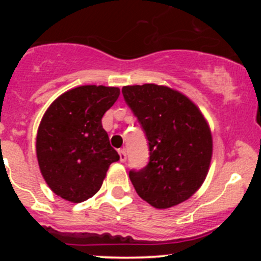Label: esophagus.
Wrapping results in <instances>:
<instances>
[{"instance_id": "34e87169", "label": "esophagus", "mask_w": 261, "mask_h": 261, "mask_svg": "<svg viewBox=\"0 0 261 261\" xmlns=\"http://www.w3.org/2000/svg\"><path fill=\"white\" fill-rule=\"evenodd\" d=\"M119 155H120V161L124 163V162L126 161V152H125L124 148L119 149Z\"/></svg>"}]
</instances>
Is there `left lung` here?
Masks as SVG:
<instances>
[{"instance_id":"obj_1","label":"left lung","mask_w":261,"mask_h":261,"mask_svg":"<svg viewBox=\"0 0 261 261\" xmlns=\"http://www.w3.org/2000/svg\"><path fill=\"white\" fill-rule=\"evenodd\" d=\"M121 92L148 140V164L128 173L135 190L155 208L185 201L205 181L211 163L205 116L187 95L167 86H125Z\"/></svg>"}]
</instances>
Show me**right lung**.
Returning a JSON list of instances; mask_svg holds the SVG:
<instances>
[{"mask_svg":"<svg viewBox=\"0 0 261 261\" xmlns=\"http://www.w3.org/2000/svg\"><path fill=\"white\" fill-rule=\"evenodd\" d=\"M120 95L118 87L81 86L60 95L37 134L41 175L56 195L79 203L98 193L120 155L110 146L101 118Z\"/></svg>","mask_w":261,"mask_h":261,"instance_id":"right-lung-1","label":"right lung"}]
</instances>
